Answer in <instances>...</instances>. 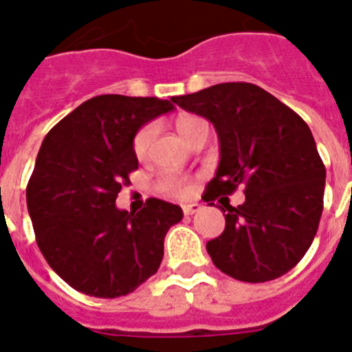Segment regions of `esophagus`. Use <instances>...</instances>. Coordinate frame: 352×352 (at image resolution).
<instances>
[{
    "instance_id": "34e87169",
    "label": "esophagus",
    "mask_w": 352,
    "mask_h": 352,
    "mask_svg": "<svg viewBox=\"0 0 352 352\" xmlns=\"http://www.w3.org/2000/svg\"><path fill=\"white\" fill-rule=\"evenodd\" d=\"M199 210H201V204H197V203H192V204H183V213H185L186 217H188V214H194V213H197Z\"/></svg>"
}]
</instances>
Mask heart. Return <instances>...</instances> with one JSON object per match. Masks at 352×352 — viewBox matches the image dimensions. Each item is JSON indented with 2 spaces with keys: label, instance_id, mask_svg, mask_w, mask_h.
I'll return each instance as SVG.
<instances>
[{
  "label": "heart",
  "instance_id": "obj_1",
  "mask_svg": "<svg viewBox=\"0 0 352 352\" xmlns=\"http://www.w3.org/2000/svg\"><path fill=\"white\" fill-rule=\"evenodd\" d=\"M199 121H203L197 116H182L178 120V130L182 133V138L185 139L190 135L192 129L197 125ZM155 138V125H144L138 130V133L133 135L132 141V149L133 155L138 160H144L149 153V148H151V142ZM157 188L166 195H173V197H182L188 192V182L185 178H179V176H174V174H164L160 176L157 182Z\"/></svg>",
  "mask_w": 352,
  "mask_h": 352
}]
</instances>
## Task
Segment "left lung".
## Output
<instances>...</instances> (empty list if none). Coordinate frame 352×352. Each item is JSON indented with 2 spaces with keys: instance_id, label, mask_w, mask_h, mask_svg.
Instances as JSON below:
<instances>
[{
  "instance_id": "1",
  "label": "left lung",
  "mask_w": 352,
  "mask_h": 352,
  "mask_svg": "<svg viewBox=\"0 0 352 352\" xmlns=\"http://www.w3.org/2000/svg\"><path fill=\"white\" fill-rule=\"evenodd\" d=\"M174 104L213 123L220 164L203 199L245 188V203L220 210L226 229L206 243L220 272L241 282L285 275L314 241L322 214L326 169L309 125L272 93L250 82H222Z\"/></svg>"
}]
</instances>
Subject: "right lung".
<instances>
[{"label":"right lung","instance_id":"right-lung-1","mask_svg":"<svg viewBox=\"0 0 352 352\" xmlns=\"http://www.w3.org/2000/svg\"><path fill=\"white\" fill-rule=\"evenodd\" d=\"M174 96H93L45 135L26 188L36 245L76 291L118 298L155 275L169 227L182 208L148 199L138 213L118 210L116 197L138 169L133 135L173 111Z\"/></svg>","mask_w":352,"mask_h":352}]
</instances>
